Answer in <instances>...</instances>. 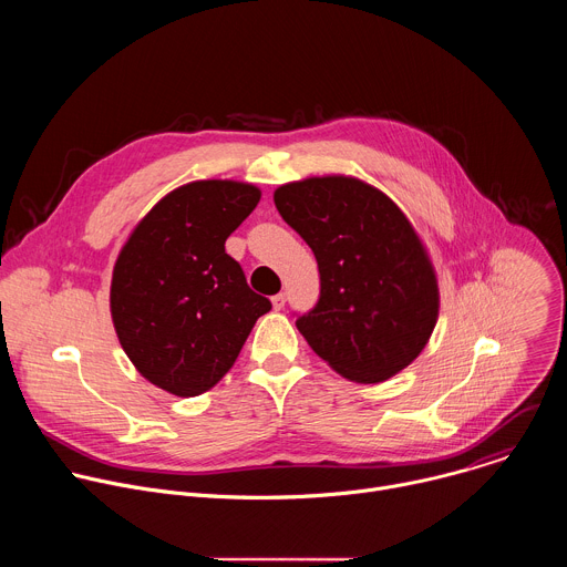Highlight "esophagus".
<instances>
[{"mask_svg":"<svg viewBox=\"0 0 567 567\" xmlns=\"http://www.w3.org/2000/svg\"><path fill=\"white\" fill-rule=\"evenodd\" d=\"M285 302H287V296H285V293H276V296L271 298V305H274V309H276V311L285 309Z\"/></svg>","mask_w":567,"mask_h":567,"instance_id":"1","label":"esophagus"}]
</instances>
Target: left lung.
Listing matches in <instances>:
<instances>
[{
  "label": "left lung",
  "mask_w": 567,
  "mask_h": 567,
  "mask_svg": "<svg viewBox=\"0 0 567 567\" xmlns=\"http://www.w3.org/2000/svg\"><path fill=\"white\" fill-rule=\"evenodd\" d=\"M274 202L318 262L320 298L296 320L309 348L357 383L409 368L440 316L435 267L411 219L346 175L289 182Z\"/></svg>",
  "instance_id": "obj_1"
}]
</instances>
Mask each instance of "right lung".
<instances>
[{"mask_svg": "<svg viewBox=\"0 0 567 567\" xmlns=\"http://www.w3.org/2000/svg\"><path fill=\"white\" fill-rule=\"evenodd\" d=\"M260 197L247 182H190L161 197L130 233L110 311L127 359L156 388L177 396L210 390L271 309L224 249Z\"/></svg>", "mask_w": 567, "mask_h": 567, "instance_id": "add662e5", "label": "right lung"}]
</instances>
